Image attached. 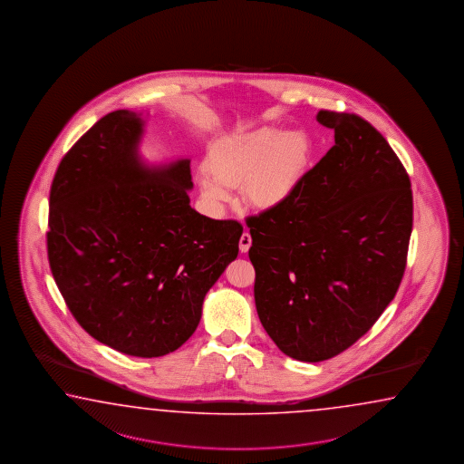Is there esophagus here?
Instances as JSON below:
<instances>
[{
	"instance_id": "1",
	"label": "esophagus",
	"mask_w": 464,
	"mask_h": 464,
	"mask_svg": "<svg viewBox=\"0 0 464 464\" xmlns=\"http://www.w3.org/2000/svg\"><path fill=\"white\" fill-rule=\"evenodd\" d=\"M250 246H252V237H250L248 232H244L242 237H240V244H238V246H240V252H242V254H246Z\"/></svg>"
}]
</instances>
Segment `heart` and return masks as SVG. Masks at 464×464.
<instances>
[{
  "instance_id": "1",
  "label": "heart",
  "mask_w": 464,
  "mask_h": 464,
  "mask_svg": "<svg viewBox=\"0 0 464 464\" xmlns=\"http://www.w3.org/2000/svg\"><path fill=\"white\" fill-rule=\"evenodd\" d=\"M311 140L301 130L262 127L222 141L206 160L200 191L214 206L228 199L227 188H242L248 204L270 209L288 198L308 166Z\"/></svg>"
}]
</instances>
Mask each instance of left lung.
<instances>
[{
    "label": "left lung",
    "instance_id": "left-lung-1",
    "mask_svg": "<svg viewBox=\"0 0 464 464\" xmlns=\"http://www.w3.org/2000/svg\"><path fill=\"white\" fill-rule=\"evenodd\" d=\"M334 146L278 206L246 218L255 306L283 354L321 362L362 337L399 290L413 226L410 178L375 128L321 110Z\"/></svg>",
    "mask_w": 464,
    "mask_h": 464
}]
</instances>
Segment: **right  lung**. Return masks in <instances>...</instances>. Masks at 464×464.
<instances>
[{"instance_id":"obj_1","label":"right lung","mask_w":464,"mask_h":464,"mask_svg":"<svg viewBox=\"0 0 464 464\" xmlns=\"http://www.w3.org/2000/svg\"><path fill=\"white\" fill-rule=\"evenodd\" d=\"M145 121L115 110L67 151L49 194L47 256L77 323L135 357L181 347L244 227L192 209L189 160L146 166Z\"/></svg>"}]
</instances>
